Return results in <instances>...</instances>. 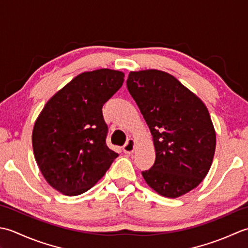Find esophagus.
Here are the masks:
<instances>
[{"instance_id":"esophagus-1","label":"esophagus","mask_w":248,"mask_h":248,"mask_svg":"<svg viewBox=\"0 0 248 248\" xmlns=\"http://www.w3.org/2000/svg\"><path fill=\"white\" fill-rule=\"evenodd\" d=\"M135 150V140L134 139H128L127 142L123 146V151L126 154H130L133 153Z\"/></svg>"}]
</instances>
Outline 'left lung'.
Returning a JSON list of instances; mask_svg holds the SVG:
<instances>
[{
	"mask_svg": "<svg viewBox=\"0 0 248 248\" xmlns=\"http://www.w3.org/2000/svg\"><path fill=\"white\" fill-rule=\"evenodd\" d=\"M128 92L153 136L155 163L142 171L151 188L178 198L198 186L213 161L216 134L202 100L172 75L130 72Z\"/></svg>",
	"mask_w": 248,
	"mask_h": 248,
	"instance_id": "obj_1",
	"label": "left lung"
}]
</instances>
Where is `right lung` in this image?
Here are the masks:
<instances>
[{
  "instance_id": "right-lung-1",
  "label": "right lung",
  "mask_w": 248,
  "mask_h": 248,
  "mask_svg": "<svg viewBox=\"0 0 248 248\" xmlns=\"http://www.w3.org/2000/svg\"><path fill=\"white\" fill-rule=\"evenodd\" d=\"M124 73L102 68L75 77L45 105L32 144L40 172L66 196L92 188L119 154L106 144L103 106L122 87Z\"/></svg>"
}]
</instances>
